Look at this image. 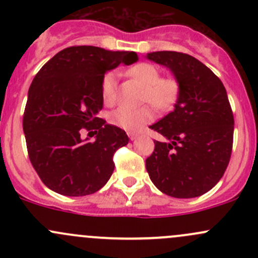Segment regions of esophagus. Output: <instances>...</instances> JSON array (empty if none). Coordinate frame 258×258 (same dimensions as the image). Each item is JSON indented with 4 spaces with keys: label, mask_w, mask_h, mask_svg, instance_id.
<instances>
[{
    "label": "esophagus",
    "mask_w": 258,
    "mask_h": 258,
    "mask_svg": "<svg viewBox=\"0 0 258 258\" xmlns=\"http://www.w3.org/2000/svg\"><path fill=\"white\" fill-rule=\"evenodd\" d=\"M127 135H128L130 140H132V141H134V140H136L137 137H139V135H137L136 132H127Z\"/></svg>",
    "instance_id": "34e87169"
}]
</instances>
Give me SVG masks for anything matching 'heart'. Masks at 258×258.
<instances>
[{"label": "heart", "instance_id": "heart-1", "mask_svg": "<svg viewBox=\"0 0 258 258\" xmlns=\"http://www.w3.org/2000/svg\"><path fill=\"white\" fill-rule=\"evenodd\" d=\"M130 77L145 86L144 101L151 103L156 110L167 111L177 102L179 96V83L173 77H161V72L155 64L141 62L127 71ZM101 97L106 105H111L116 100V74L107 72L101 82ZM153 119L150 107L128 108L118 107L110 113L108 121L113 126L126 131H139L146 123Z\"/></svg>", "mask_w": 258, "mask_h": 258}]
</instances>
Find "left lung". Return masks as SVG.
<instances>
[{
    "mask_svg": "<svg viewBox=\"0 0 258 258\" xmlns=\"http://www.w3.org/2000/svg\"><path fill=\"white\" fill-rule=\"evenodd\" d=\"M147 58L173 72L179 96L175 110L150 126L170 142L155 141L146 170L163 194L199 197L220 181L232 153L235 119L226 88L209 67L187 53L158 51Z\"/></svg>",
    "mask_w": 258,
    "mask_h": 258,
    "instance_id": "obj_1",
    "label": "left lung"
}]
</instances>
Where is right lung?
<instances>
[{
	"mask_svg": "<svg viewBox=\"0 0 258 258\" xmlns=\"http://www.w3.org/2000/svg\"><path fill=\"white\" fill-rule=\"evenodd\" d=\"M136 61L135 52L71 46L37 72L28 90L22 124L31 163L49 189L86 196L110 179L114 152L128 144V137L97 117L103 106L101 82L106 71ZM82 129L95 131V141L81 139Z\"/></svg>",
	"mask_w": 258,
	"mask_h": 258,
	"instance_id": "right-lung-1",
	"label": "right lung"
}]
</instances>
